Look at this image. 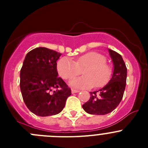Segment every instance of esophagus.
I'll list each match as a JSON object with an SVG mask.
<instances>
[{
    "mask_svg": "<svg viewBox=\"0 0 148 148\" xmlns=\"http://www.w3.org/2000/svg\"><path fill=\"white\" fill-rule=\"evenodd\" d=\"M79 92V90H75V89H72V93H76V92Z\"/></svg>",
    "mask_w": 148,
    "mask_h": 148,
    "instance_id": "34e87169",
    "label": "esophagus"
}]
</instances>
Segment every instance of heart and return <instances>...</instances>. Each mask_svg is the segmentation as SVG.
Instances as JSON below:
<instances>
[{
    "mask_svg": "<svg viewBox=\"0 0 148 148\" xmlns=\"http://www.w3.org/2000/svg\"><path fill=\"white\" fill-rule=\"evenodd\" d=\"M104 55L90 52L79 56L75 61L68 58H62L57 63V70L60 76L65 80L80 75L82 70L84 75L70 81L73 87L78 88L102 87L108 83L113 70L106 62Z\"/></svg>",
    "mask_w": 148,
    "mask_h": 148,
    "instance_id": "heart-1",
    "label": "heart"
}]
</instances>
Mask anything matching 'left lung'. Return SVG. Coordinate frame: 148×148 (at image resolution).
Instances as JSON below:
<instances>
[{
	"label": "left lung",
	"mask_w": 148,
	"mask_h": 148,
	"mask_svg": "<svg viewBox=\"0 0 148 148\" xmlns=\"http://www.w3.org/2000/svg\"><path fill=\"white\" fill-rule=\"evenodd\" d=\"M114 64L113 76L107 85L98 91L90 92V99L82 108L89 114L105 115L111 113L121 102L125 90L127 67L122 57L109 49Z\"/></svg>",
	"instance_id": "obj_1"
}]
</instances>
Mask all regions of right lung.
<instances>
[{"mask_svg":"<svg viewBox=\"0 0 148 148\" xmlns=\"http://www.w3.org/2000/svg\"><path fill=\"white\" fill-rule=\"evenodd\" d=\"M61 53L46 47L29 51L21 69L20 87L23 101L39 116L56 115L62 111L71 90L58 76L57 60Z\"/></svg>","mask_w":148,"mask_h":148,"instance_id":"obj_1","label":"right lung"}]
</instances>
